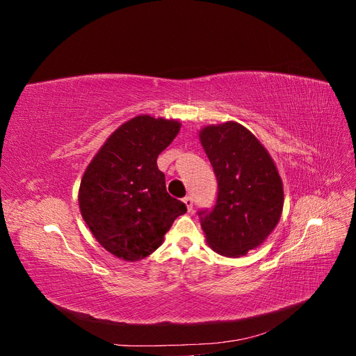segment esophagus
Returning a JSON list of instances; mask_svg holds the SVG:
<instances>
[{"mask_svg": "<svg viewBox=\"0 0 356 356\" xmlns=\"http://www.w3.org/2000/svg\"><path fill=\"white\" fill-rule=\"evenodd\" d=\"M182 202H184V203H186V207H187V211H188V212H191V211H193V199H191L190 196H187V197H184V199H182Z\"/></svg>", "mask_w": 356, "mask_h": 356, "instance_id": "esophagus-1", "label": "esophagus"}]
</instances>
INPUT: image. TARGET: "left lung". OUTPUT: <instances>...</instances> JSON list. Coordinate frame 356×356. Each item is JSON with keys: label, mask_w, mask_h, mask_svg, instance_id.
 Returning a JSON list of instances; mask_svg holds the SVG:
<instances>
[{"label": "left lung", "mask_w": 356, "mask_h": 356, "mask_svg": "<svg viewBox=\"0 0 356 356\" xmlns=\"http://www.w3.org/2000/svg\"><path fill=\"white\" fill-rule=\"evenodd\" d=\"M199 136L218 182L213 208L197 212L207 242L221 255H245L281 220L282 179L267 149L242 124L207 126Z\"/></svg>", "instance_id": "8db88e82"}]
</instances>
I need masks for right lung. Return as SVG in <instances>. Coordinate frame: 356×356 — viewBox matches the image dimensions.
I'll list each match as a JSON object with an SVG mask.
<instances>
[{"label": "right lung", "instance_id": "obj_1", "mask_svg": "<svg viewBox=\"0 0 356 356\" xmlns=\"http://www.w3.org/2000/svg\"><path fill=\"white\" fill-rule=\"evenodd\" d=\"M181 123L136 115L110 135L81 178V217L106 251L126 261L143 260L163 242L177 217L187 212L169 196L157 157Z\"/></svg>", "mask_w": 356, "mask_h": 356}]
</instances>
